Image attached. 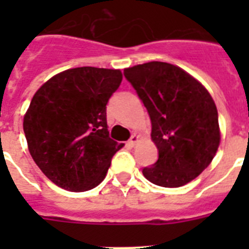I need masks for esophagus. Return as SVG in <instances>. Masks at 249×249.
<instances>
[{"instance_id": "1", "label": "esophagus", "mask_w": 249, "mask_h": 249, "mask_svg": "<svg viewBox=\"0 0 249 249\" xmlns=\"http://www.w3.org/2000/svg\"><path fill=\"white\" fill-rule=\"evenodd\" d=\"M138 141H140V136H137V134H133V136L130 137V140H129L128 143L130 144V146H134V144H136Z\"/></svg>"}]
</instances>
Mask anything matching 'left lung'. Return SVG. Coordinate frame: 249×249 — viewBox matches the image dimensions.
Here are the masks:
<instances>
[{
	"label": "left lung",
	"mask_w": 249,
	"mask_h": 249,
	"mask_svg": "<svg viewBox=\"0 0 249 249\" xmlns=\"http://www.w3.org/2000/svg\"><path fill=\"white\" fill-rule=\"evenodd\" d=\"M151 119L159 159L142 173L163 187L193 181L211 164L220 146L218 113L208 90L182 68L148 62L125 68Z\"/></svg>",
	"instance_id": "left-lung-1"
}]
</instances>
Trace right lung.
I'll list each match as a JSON object with an SVG mask.
<instances>
[{
    "label": "right lung",
    "instance_id": "obj_1",
    "mask_svg": "<svg viewBox=\"0 0 249 249\" xmlns=\"http://www.w3.org/2000/svg\"><path fill=\"white\" fill-rule=\"evenodd\" d=\"M120 70L79 67L53 76L33 95L23 129L42 173L68 191H88L105 179L124 144L109 138L106 106Z\"/></svg>",
    "mask_w": 249,
    "mask_h": 249
}]
</instances>
